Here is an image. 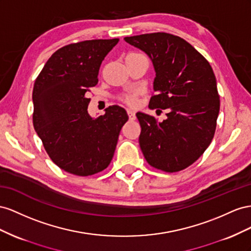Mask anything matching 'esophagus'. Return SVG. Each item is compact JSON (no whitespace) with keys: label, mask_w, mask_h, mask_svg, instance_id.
Returning <instances> with one entry per match:
<instances>
[{"label":"esophagus","mask_w":251,"mask_h":251,"mask_svg":"<svg viewBox=\"0 0 251 251\" xmlns=\"http://www.w3.org/2000/svg\"><path fill=\"white\" fill-rule=\"evenodd\" d=\"M127 114H128V117H129V120H130V121L135 120V113H134V111H132V110H130V109H128V110H127Z\"/></svg>","instance_id":"esophagus-1"}]
</instances>
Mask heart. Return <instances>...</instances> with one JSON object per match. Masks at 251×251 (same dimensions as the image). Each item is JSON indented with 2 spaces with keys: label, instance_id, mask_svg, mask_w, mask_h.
I'll return each mask as SVG.
<instances>
[{
  "label": "heart",
  "instance_id": "b5f03b06",
  "mask_svg": "<svg viewBox=\"0 0 251 251\" xmlns=\"http://www.w3.org/2000/svg\"><path fill=\"white\" fill-rule=\"evenodd\" d=\"M124 101L129 105H134L135 103H137V95H135V94L127 95V96L124 97Z\"/></svg>",
  "mask_w": 251,
  "mask_h": 251
}]
</instances>
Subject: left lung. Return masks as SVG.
Segmentation results:
<instances>
[{"label": "left lung", "mask_w": 251, "mask_h": 251, "mask_svg": "<svg viewBox=\"0 0 251 251\" xmlns=\"http://www.w3.org/2000/svg\"><path fill=\"white\" fill-rule=\"evenodd\" d=\"M124 40L144 51L155 71L149 108L167 109L157 122L138 112L140 147L149 165L166 173L185 169L211 143L220 111L216 75L204 56L188 42L166 32Z\"/></svg>", "instance_id": "8db88e82"}]
</instances>
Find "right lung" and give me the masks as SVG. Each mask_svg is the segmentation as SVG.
<instances>
[{"instance_id":"add662e5","label":"right lung","mask_w":251,"mask_h":251,"mask_svg":"<svg viewBox=\"0 0 251 251\" xmlns=\"http://www.w3.org/2000/svg\"><path fill=\"white\" fill-rule=\"evenodd\" d=\"M118 42L89 40L64 46L50 56L34 82V129L50 159L69 174L87 176L108 166L128 120L118 105L98 118L87 110V92L98 84L102 61Z\"/></svg>"}]
</instances>
